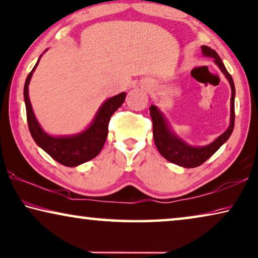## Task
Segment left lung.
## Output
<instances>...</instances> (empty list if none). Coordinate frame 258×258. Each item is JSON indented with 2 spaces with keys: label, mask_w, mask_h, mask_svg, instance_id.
Masks as SVG:
<instances>
[{
  "label": "left lung",
  "mask_w": 258,
  "mask_h": 258,
  "mask_svg": "<svg viewBox=\"0 0 258 258\" xmlns=\"http://www.w3.org/2000/svg\"><path fill=\"white\" fill-rule=\"evenodd\" d=\"M202 52L203 55L212 57L215 59V63L218 65L220 70L224 73L226 78L230 81L231 88H232V97H231V124L225 132L219 136L214 142L210 145L204 147H191L185 144L181 139H179L171 132L169 128V124L166 122V119L163 117L162 112L155 107L151 105L150 107V116L153 119V133H154V141L156 145L159 154L163 157L166 158L167 161L174 164L180 165L183 167H196L203 164L208 158H210L216 151H217L220 147H222L225 142L228 140L231 137L234 128V97H235V87L234 83H233L232 76L227 72L226 68L223 64L222 59L218 56L214 49H211L208 46H202Z\"/></svg>",
  "instance_id": "obj_1"
}]
</instances>
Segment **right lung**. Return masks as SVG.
Here are the masks:
<instances>
[{
    "instance_id": "obj_1",
    "label": "right lung",
    "mask_w": 258,
    "mask_h": 258,
    "mask_svg": "<svg viewBox=\"0 0 258 258\" xmlns=\"http://www.w3.org/2000/svg\"><path fill=\"white\" fill-rule=\"evenodd\" d=\"M40 60V59H39ZM38 60V63H39ZM26 78L24 86V99L26 105V117L28 130L36 145L41 147L52 158L65 166H77L83 163L91 161L100 154L108 137V126L110 118L113 112L124 103L125 93L111 97L104 102L97 112L95 119L89 127L83 133L72 137H50L41 128L38 120L35 119L34 112L28 97V84L35 70L36 65Z\"/></svg>"
}]
</instances>
